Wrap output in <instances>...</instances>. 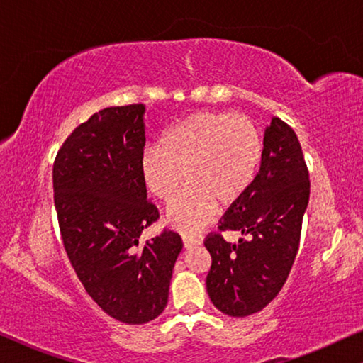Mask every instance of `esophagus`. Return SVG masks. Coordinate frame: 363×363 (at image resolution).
<instances>
[{
	"mask_svg": "<svg viewBox=\"0 0 363 363\" xmlns=\"http://www.w3.org/2000/svg\"><path fill=\"white\" fill-rule=\"evenodd\" d=\"M182 242H184V246H186V247H192V246H199L200 242H202V240H200V238H194V236H186V235H184L182 236Z\"/></svg>",
	"mask_w": 363,
	"mask_h": 363,
	"instance_id": "obj_1",
	"label": "esophagus"
}]
</instances>
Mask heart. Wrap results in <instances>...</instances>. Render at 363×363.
Segmentation results:
<instances>
[{
    "label": "heart",
    "mask_w": 363,
    "mask_h": 363,
    "mask_svg": "<svg viewBox=\"0 0 363 363\" xmlns=\"http://www.w3.org/2000/svg\"><path fill=\"white\" fill-rule=\"evenodd\" d=\"M264 137L257 123L233 112L200 111L151 145L142 156L145 186L169 202L166 220L184 233H197L218 213V202L231 205L250 191L261 167Z\"/></svg>",
    "instance_id": "obj_1"
}]
</instances>
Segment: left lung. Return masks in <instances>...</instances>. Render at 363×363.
I'll use <instances>...</instances> for the list:
<instances>
[{
    "label": "left lung",
    "mask_w": 363,
    "mask_h": 363,
    "mask_svg": "<svg viewBox=\"0 0 363 363\" xmlns=\"http://www.w3.org/2000/svg\"><path fill=\"white\" fill-rule=\"evenodd\" d=\"M310 174L294 128L274 117L264 133L256 181L221 216L220 231H241L238 245L210 233L207 275L210 300L221 313L245 318L266 308L289 279L298 252Z\"/></svg>",
    "instance_id": "1"
}]
</instances>
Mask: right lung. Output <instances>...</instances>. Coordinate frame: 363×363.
I'll list each match as a JSON object with an SVG mask.
<instances>
[{"label":"right lung","mask_w":363,"mask_h":363,"mask_svg":"<svg viewBox=\"0 0 363 363\" xmlns=\"http://www.w3.org/2000/svg\"><path fill=\"white\" fill-rule=\"evenodd\" d=\"M143 104L107 107L73 130L53 163V200L63 247L81 284L125 324L158 318L167 303L181 236L140 245L160 218L142 176Z\"/></svg>","instance_id":"add662e5"}]
</instances>
